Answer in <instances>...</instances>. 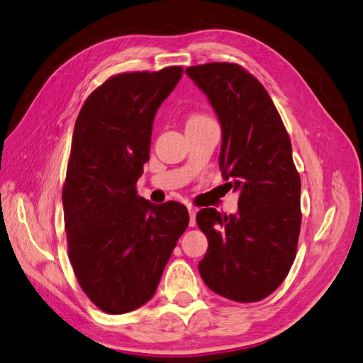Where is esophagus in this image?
Returning a JSON list of instances; mask_svg holds the SVG:
<instances>
[{
    "label": "esophagus",
    "instance_id": "1",
    "mask_svg": "<svg viewBox=\"0 0 363 363\" xmlns=\"http://www.w3.org/2000/svg\"><path fill=\"white\" fill-rule=\"evenodd\" d=\"M188 211H189V225L191 227H195L196 225V208L194 206H188Z\"/></svg>",
    "mask_w": 363,
    "mask_h": 363
}]
</instances>
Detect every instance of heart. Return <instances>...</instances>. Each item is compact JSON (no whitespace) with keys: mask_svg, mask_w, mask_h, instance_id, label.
<instances>
[{"mask_svg":"<svg viewBox=\"0 0 363 363\" xmlns=\"http://www.w3.org/2000/svg\"><path fill=\"white\" fill-rule=\"evenodd\" d=\"M204 121H211V118H207L204 115H194L189 118L188 124H194V123H204Z\"/></svg>","mask_w":363,"mask_h":363,"instance_id":"obj_1","label":"heart"}]
</instances>
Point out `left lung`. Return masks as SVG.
I'll use <instances>...</instances> for the list:
<instances>
[{
	"label": "left lung",
	"instance_id": "obj_1",
	"mask_svg": "<svg viewBox=\"0 0 363 363\" xmlns=\"http://www.w3.org/2000/svg\"><path fill=\"white\" fill-rule=\"evenodd\" d=\"M186 74L215 108L223 128L219 167L240 192L236 215L208 207L196 213L208 240L200 276L228 300L260 301L286 279L298 245L301 180L291 139L267 89L245 68L213 62Z\"/></svg>",
	"mask_w": 363,
	"mask_h": 363
}]
</instances>
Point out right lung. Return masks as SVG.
<instances>
[{
  "label": "right lung",
  "mask_w": 363,
  "mask_h": 363,
  "mask_svg": "<svg viewBox=\"0 0 363 363\" xmlns=\"http://www.w3.org/2000/svg\"><path fill=\"white\" fill-rule=\"evenodd\" d=\"M182 75V67L112 75L75 121L62 191L68 256L83 292L106 313L131 312L155 295L189 224L183 204H152L136 191L152 121Z\"/></svg>",
  "instance_id": "add662e5"
}]
</instances>
